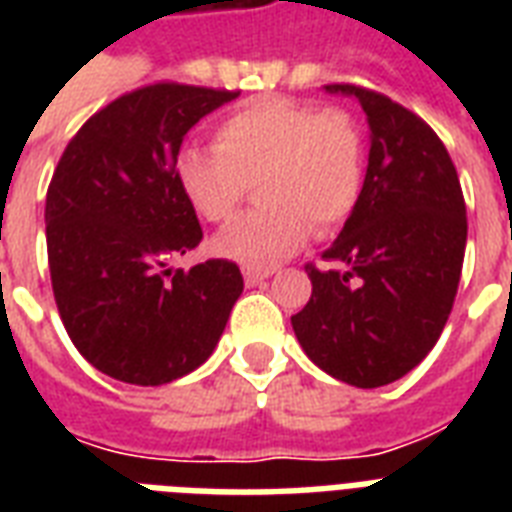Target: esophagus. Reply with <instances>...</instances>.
Masks as SVG:
<instances>
[{"instance_id": "1", "label": "esophagus", "mask_w": 512, "mask_h": 512, "mask_svg": "<svg viewBox=\"0 0 512 512\" xmlns=\"http://www.w3.org/2000/svg\"><path fill=\"white\" fill-rule=\"evenodd\" d=\"M273 271H257V268H244V281H247L249 287H255L260 281H265L271 276Z\"/></svg>"}]
</instances>
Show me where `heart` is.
Listing matches in <instances>:
<instances>
[{
    "label": "heart",
    "mask_w": 512,
    "mask_h": 512,
    "mask_svg": "<svg viewBox=\"0 0 512 512\" xmlns=\"http://www.w3.org/2000/svg\"><path fill=\"white\" fill-rule=\"evenodd\" d=\"M180 191L207 223H225L257 183L255 212L217 233L215 249L247 268H271L327 236L356 209L366 175L361 124L345 108L268 98L217 124L215 148L175 159Z\"/></svg>",
    "instance_id": "1"
}]
</instances>
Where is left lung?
<instances>
[{
  "instance_id": "obj_1",
  "label": "left lung",
  "mask_w": 512,
  "mask_h": 512,
  "mask_svg": "<svg viewBox=\"0 0 512 512\" xmlns=\"http://www.w3.org/2000/svg\"><path fill=\"white\" fill-rule=\"evenodd\" d=\"M356 95L372 148L364 191L324 252L340 271L308 263L313 292L292 329L313 364L356 388H380L428 356L460 287L468 215L452 156L428 122L388 95Z\"/></svg>"
}]
</instances>
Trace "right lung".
<instances>
[{"mask_svg": "<svg viewBox=\"0 0 512 512\" xmlns=\"http://www.w3.org/2000/svg\"><path fill=\"white\" fill-rule=\"evenodd\" d=\"M239 90L156 82L68 140L47 188V263L76 350L114 380L162 385L215 350L244 279L233 260L167 271L201 225L175 175L185 132Z\"/></svg>", "mask_w": 512, "mask_h": 512, "instance_id": "add662e5", "label": "right lung"}]
</instances>
